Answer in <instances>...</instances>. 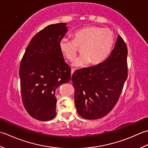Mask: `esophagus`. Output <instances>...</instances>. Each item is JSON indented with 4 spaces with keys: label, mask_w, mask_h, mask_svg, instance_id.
<instances>
[{
    "label": "esophagus",
    "mask_w": 148,
    "mask_h": 148,
    "mask_svg": "<svg viewBox=\"0 0 148 148\" xmlns=\"http://www.w3.org/2000/svg\"><path fill=\"white\" fill-rule=\"evenodd\" d=\"M75 69H73V68H72L71 69V75H73V73H74V72H75Z\"/></svg>",
    "instance_id": "34e87169"
}]
</instances>
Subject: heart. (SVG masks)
<instances>
[{
	"label": "heart",
	"mask_w": 148,
	"mask_h": 148,
	"mask_svg": "<svg viewBox=\"0 0 148 148\" xmlns=\"http://www.w3.org/2000/svg\"><path fill=\"white\" fill-rule=\"evenodd\" d=\"M114 35L109 29L96 26H87L73 33V40L63 38L59 42L62 55L70 61L76 57L78 48L82 55L73 62L75 67H82L89 62L96 65L101 63L107 56L114 44Z\"/></svg>",
	"instance_id": "1"
}]
</instances>
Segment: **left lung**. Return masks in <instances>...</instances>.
I'll return each instance as SVG.
<instances>
[{
	"label": "left lung",
	"instance_id": "1",
	"mask_svg": "<svg viewBox=\"0 0 148 148\" xmlns=\"http://www.w3.org/2000/svg\"><path fill=\"white\" fill-rule=\"evenodd\" d=\"M128 50L121 36L107 59L99 64L74 72L75 103L84 119L106 116L118 101L128 76Z\"/></svg>",
	"mask_w": 148,
	"mask_h": 148
}]
</instances>
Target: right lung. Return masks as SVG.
I'll return each instance as SVG.
<instances>
[{
  "instance_id": "add662e5",
  "label": "right lung",
  "mask_w": 148,
  "mask_h": 148,
  "mask_svg": "<svg viewBox=\"0 0 148 148\" xmlns=\"http://www.w3.org/2000/svg\"><path fill=\"white\" fill-rule=\"evenodd\" d=\"M67 32L66 23L46 27L32 38L21 61L23 104L36 119L49 121L56 116V90L70 80L71 69L59 46Z\"/></svg>"
}]
</instances>
